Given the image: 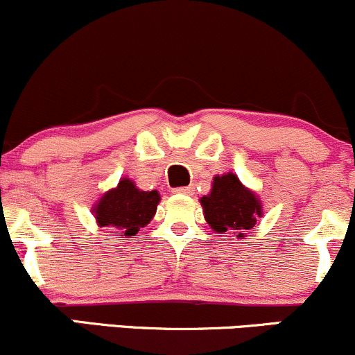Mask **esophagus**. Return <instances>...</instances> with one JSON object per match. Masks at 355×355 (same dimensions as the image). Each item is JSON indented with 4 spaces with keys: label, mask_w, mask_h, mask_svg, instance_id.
<instances>
[{
    "label": "esophagus",
    "mask_w": 355,
    "mask_h": 355,
    "mask_svg": "<svg viewBox=\"0 0 355 355\" xmlns=\"http://www.w3.org/2000/svg\"><path fill=\"white\" fill-rule=\"evenodd\" d=\"M173 191L178 195H193L195 189L193 187H180V189H175Z\"/></svg>",
    "instance_id": "obj_1"
}]
</instances>
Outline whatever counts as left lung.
Listing matches in <instances>:
<instances>
[{
  "instance_id": "1",
  "label": "left lung",
  "mask_w": 355,
  "mask_h": 355,
  "mask_svg": "<svg viewBox=\"0 0 355 355\" xmlns=\"http://www.w3.org/2000/svg\"><path fill=\"white\" fill-rule=\"evenodd\" d=\"M203 217L214 232H234L237 239H245V232L255 227L263 215L259 195L243 185L235 173L215 175L210 193L200 198Z\"/></svg>"
}]
</instances>
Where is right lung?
<instances>
[{
    "mask_svg": "<svg viewBox=\"0 0 355 355\" xmlns=\"http://www.w3.org/2000/svg\"><path fill=\"white\" fill-rule=\"evenodd\" d=\"M160 203L157 190H140L130 178H120L116 187L105 191L92 207L98 227L116 230L120 237H135L138 230L152 222Z\"/></svg>",
    "mask_w": 355,
    "mask_h": 355,
    "instance_id": "obj_1",
    "label": "right lung"
}]
</instances>
